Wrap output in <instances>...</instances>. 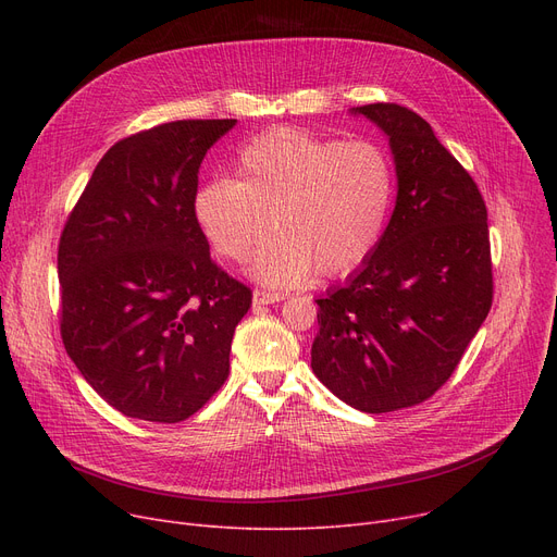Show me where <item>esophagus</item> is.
Here are the masks:
<instances>
[{"instance_id":"esophagus-1","label":"esophagus","mask_w":557,"mask_h":557,"mask_svg":"<svg viewBox=\"0 0 557 557\" xmlns=\"http://www.w3.org/2000/svg\"><path fill=\"white\" fill-rule=\"evenodd\" d=\"M280 300H284V294H280V290H261V288H257L255 294H252V302L255 305H275Z\"/></svg>"}]
</instances>
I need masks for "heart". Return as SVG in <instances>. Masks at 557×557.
<instances>
[{
	"instance_id": "1",
	"label": "heart",
	"mask_w": 557,
	"mask_h": 557,
	"mask_svg": "<svg viewBox=\"0 0 557 557\" xmlns=\"http://www.w3.org/2000/svg\"><path fill=\"white\" fill-rule=\"evenodd\" d=\"M395 162L374 139H330L273 128L250 139L237 181L198 189L196 219L214 250L246 261L267 234L252 273L271 286L307 282L315 271L338 277L374 252L395 202Z\"/></svg>"
}]
</instances>
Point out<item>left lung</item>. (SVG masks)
I'll return each instance as SVG.
<instances>
[{
  "label": "left lung",
  "mask_w": 557,
  "mask_h": 557,
  "mask_svg": "<svg viewBox=\"0 0 557 557\" xmlns=\"http://www.w3.org/2000/svg\"><path fill=\"white\" fill-rule=\"evenodd\" d=\"M366 114L397 169L391 223L363 267L318 302L311 368L363 413L426 401L454 374L492 307L487 208L431 126L397 103Z\"/></svg>",
  "instance_id": "8db88e82"
}]
</instances>
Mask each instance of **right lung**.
Instances as JSON below:
<instances>
[{
    "label": "right lung",
    "instance_id": "right-lung-1",
    "mask_svg": "<svg viewBox=\"0 0 557 557\" xmlns=\"http://www.w3.org/2000/svg\"><path fill=\"white\" fill-rule=\"evenodd\" d=\"M237 120H181L116 141L58 244L70 359L126 418L175 424L225 384L252 290L210 257L198 169Z\"/></svg>",
    "mask_w": 557,
    "mask_h": 557
}]
</instances>
